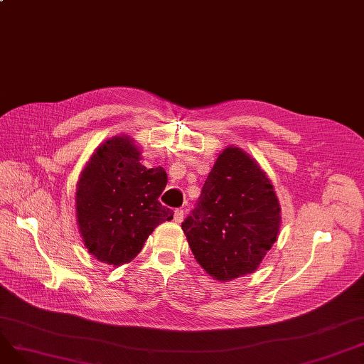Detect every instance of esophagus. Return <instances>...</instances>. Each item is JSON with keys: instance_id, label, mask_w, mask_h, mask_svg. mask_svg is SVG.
<instances>
[{"instance_id": "34e87169", "label": "esophagus", "mask_w": 364, "mask_h": 364, "mask_svg": "<svg viewBox=\"0 0 364 364\" xmlns=\"http://www.w3.org/2000/svg\"><path fill=\"white\" fill-rule=\"evenodd\" d=\"M183 215H184V211H183V209L177 208L176 211H174V221H176V223H181V221H183Z\"/></svg>"}]
</instances>
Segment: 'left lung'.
<instances>
[{"label": "left lung", "instance_id": "obj_1", "mask_svg": "<svg viewBox=\"0 0 364 364\" xmlns=\"http://www.w3.org/2000/svg\"><path fill=\"white\" fill-rule=\"evenodd\" d=\"M280 220L265 172L230 146L218 156L181 228L205 272L227 282L257 269L277 239Z\"/></svg>", "mask_w": 364, "mask_h": 364}]
</instances>
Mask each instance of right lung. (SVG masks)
<instances>
[{"mask_svg": "<svg viewBox=\"0 0 364 364\" xmlns=\"http://www.w3.org/2000/svg\"><path fill=\"white\" fill-rule=\"evenodd\" d=\"M168 177L164 168L140 164V150L127 136L95 150L76 188V217L88 252L121 265L136 257L155 227L172 220L159 202Z\"/></svg>", "mask_w": 364, "mask_h": 364, "instance_id": "add662e5", "label": "right lung"}]
</instances>
